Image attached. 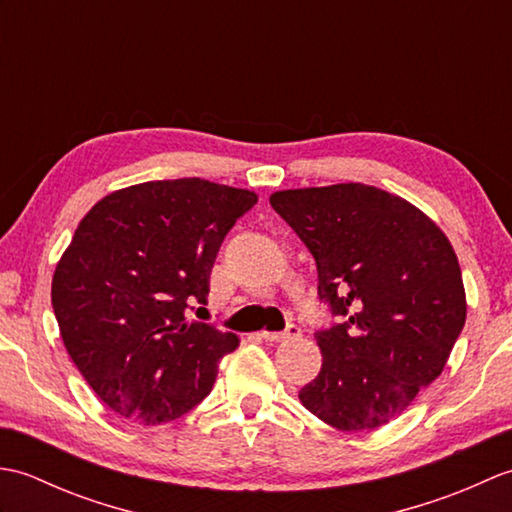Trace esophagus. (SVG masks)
Instances as JSON below:
<instances>
[{
	"label": "esophagus",
	"mask_w": 512,
	"mask_h": 512,
	"mask_svg": "<svg viewBox=\"0 0 512 512\" xmlns=\"http://www.w3.org/2000/svg\"><path fill=\"white\" fill-rule=\"evenodd\" d=\"M301 336V330L297 325H288L284 332H262V339L268 343H281V341H290V339H297Z\"/></svg>",
	"instance_id": "obj_1"
}]
</instances>
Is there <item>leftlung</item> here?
<instances>
[{
    "mask_svg": "<svg viewBox=\"0 0 512 512\" xmlns=\"http://www.w3.org/2000/svg\"><path fill=\"white\" fill-rule=\"evenodd\" d=\"M317 262L341 323L314 332L323 365L299 400L339 431L398 418L449 361L466 321L458 255L411 202L361 182L270 195Z\"/></svg>",
    "mask_w": 512,
    "mask_h": 512,
    "instance_id": "8db88e82",
    "label": "left lung"
}]
</instances>
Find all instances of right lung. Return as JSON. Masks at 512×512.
Returning <instances> with one entry per match:
<instances>
[{
  "mask_svg": "<svg viewBox=\"0 0 512 512\" xmlns=\"http://www.w3.org/2000/svg\"><path fill=\"white\" fill-rule=\"evenodd\" d=\"M257 195L202 178L105 195L76 226L52 277V308L74 365L107 407L143 427L211 394L233 332L187 321L206 306L226 233Z\"/></svg>",
  "mask_w": 512,
  "mask_h": 512,
  "instance_id": "right-lung-1",
  "label": "right lung"
}]
</instances>
